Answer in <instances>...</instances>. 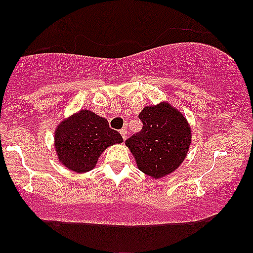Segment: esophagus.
<instances>
[{
	"label": "esophagus",
	"instance_id": "1",
	"mask_svg": "<svg viewBox=\"0 0 253 253\" xmlns=\"http://www.w3.org/2000/svg\"><path fill=\"white\" fill-rule=\"evenodd\" d=\"M120 132H121V134H122L123 139H124V140H126V136H127L126 129H121V130H120Z\"/></svg>",
	"mask_w": 253,
	"mask_h": 253
}]
</instances>
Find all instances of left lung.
<instances>
[{"label": "left lung", "instance_id": "obj_1", "mask_svg": "<svg viewBox=\"0 0 253 253\" xmlns=\"http://www.w3.org/2000/svg\"><path fill=\"white\" fill-rule=\"evenodd\" d=\"M138 117L143 122L142 131L126 140L137 167L153 179L170 174L181 165L191 147L188 121L169 102L146 106Z\"/></svg>", "mask_w": 253, "mask_h": 253}]
</instances>
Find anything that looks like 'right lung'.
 <instances>
[{
	"label": "right lung",
	"mask_w": 253,
	"mask_h": 253,
	"mask_svg": "<svg viewBox=\"0 0 253 253\" xmlns=\"http://www.w3.org/2000/svg\"><path fill=\"white\" fill-rule=\"evenodd\" d=\"M122 142L119 131L110 129L106 119L86 109L59 123L54 132L59 163L75 173L93 169L108 146Z\"/></svg>",
	"instance_id": "right-lung-1"
}]
</instances>
